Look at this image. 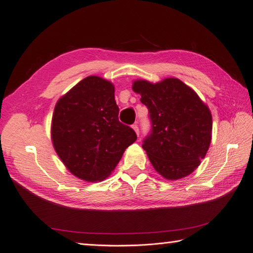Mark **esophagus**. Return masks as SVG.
Returning <instances> with one entry per match:
<instances>
[{
    "label": "esophagus",
    "mask_w": 253,
    "mask_h": 253,
    "mask_svg": "<svg viewBox=\"0 0 253 253\" xmlns=\"http://www.w3.org/2000/svg\"><path fill=\"white\" fill-rule=\"evenodd\" d=\"M132 127H133L134 131L136 132V134L139 136V127H138V126H137V125H133V126H132Z\"/></svg>",
    "instance_id": "obj_1"
}]
</instances>
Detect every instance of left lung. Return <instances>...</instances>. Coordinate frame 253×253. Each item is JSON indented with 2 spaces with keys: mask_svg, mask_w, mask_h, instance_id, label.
<instances>
[{
  "mask_svg": "<svg viewBox=\"0 0 253 253\" xmlns=\"http://www.w3.org/2000/svg\"><path fill=\"white\" fill-rule=\"evenodd\" d=\"M133 90L149 110L151 129L143 139L154 169L167 179L192 173L209 149L211 113L195 91L175 78L135 81Z\"/></svg>",
  "mask_w": 253,
  "mask_h": 253,
  "instance_id": "1",
  "label": "left lung"
}]
</instances>
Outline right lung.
<instances>
[{
	"label": "right lung",
	"instance_id": "obj_1",
	"mask_svg": "<svg viewBox=\"0 0 253 253\" xmlns=\"http://www.w3.org/2000/svg\"><path fill=\"white\" fill-rule=\"evenodd\" d=\"M114 85L100 77L81 80L57 102L51 138L70 172L86 181L111 174L136 139L132 127L118 119Z\"/></svg>",
	"mask_w": 253,
	"mask_h": 253
}]
</instances>
